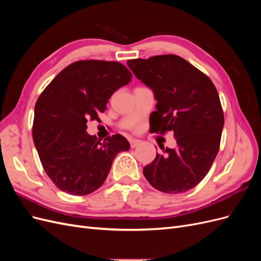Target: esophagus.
Returning a JSON list of instances; mask_svg holds the SVG:
<instances>
[{"label": "esophagus", "instance_id": "esophagus-1", "mask_svg": "<svg viewBox=\"0 0 261 261\" xmlns=\"http://www.w3.org/2000/svg\"><path fill=\"white\" fill-rule=\"evenodd\" d=\"M129 144H130L132 148H136L139 145H141V140H139V139H130L129 140Z\"/></svg>", "mask_w": 261, "mask_h": 261}]
</instances>
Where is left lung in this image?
I'll list each match as a JSON object with an SVG mask.
<instances>
[{
	"label": "left lung",
	"instance_id": "obj_1",
	"mask_svg": "<svg viewBox=\"0 0 261 261\" xmlns=\"http://www.w3.org/2000/svg\"><path fill=\"white\" fill-rule=\"evenodd\" d=\"M127 65L156 100L150 130H172L177 144L175 149L156 153L144 168V175L160 192H187L207 175L219 152L224 115L216 87L208 76L174 54L129 60Z\"/></svg>",
	"mask_w": 261,
	"mask_h": 261
}]
</instances>
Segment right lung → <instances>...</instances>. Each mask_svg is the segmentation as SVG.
<instances>
[{"label": "right lung", "instance_id": "1", "mask_svg": "<svg viewBox=\"0 0 261 261\" xmlns=\"http://www.w3.org/2000/svg\"><path fill=\"white\" fill-rule=\"evenodd\" d=\"M130 77L118 62L78 61L55 76L38 98L34 144L45 173L62 192L84 196L97 191L117 153L129 150L120 134L100 143L86 129Z\"/></svg>", "mask_w": 261, "mask_h": 261}]
</instances>
